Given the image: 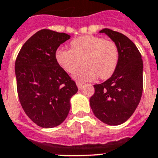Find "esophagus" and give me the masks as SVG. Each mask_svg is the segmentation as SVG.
<instances>
[{
    "label": "esophagus",
    "instance_id": "esophagus-1",
    "mask_svg": "<svg viewBox=\"0 0 158 158\" xmlns=\"http://www.w3.org/2000/svg\"><path fill=\"white\" fill-rule=\"evenodd\" d=\"M76 84H77V87H78V89H80L83 87V83L81 82H76Z\"/></svg>",
    "mask_w": 158,
    "mask_h": 158
}]
</instances>
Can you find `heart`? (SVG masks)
I'll list each match as a JSON object with an SVG mask.
<instances>
[{
	"instance_id": "heart-1",
	"label": "heart",
	"mask_w": 158,
	"mask_h": 158,
	"mask_svg": "<svg viewBox=\"0 0 158 158\" xmlns=\"http://www.w3.org/2000/svg\"><path fill=\"white\" fill-rule=\"evenodd\" d=\"M119 48L112 40L94 35L81 36L70 42V50L60 48L56 52L57 63L80 81H91L98 76L106 79L115 72L119 62Z\"/></svg>"
}]
</instances>
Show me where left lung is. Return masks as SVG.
<instances>
[{"mask_svg":"<svg viewBox=\"0 0 158 158\" xmlns=\"http://www.w3.org/2000/svg\"><path fill=\"white\" fill-rule=\"evenodd\" d=\"M119 48V62L114 74L105 82L95 84L90 106L98 119L105 124L118 125L135 112L143 94V60L139 51L122 33L104 28Z\"/></svg>","mask_w":158,"mask_h":158,"instance_id":"8db88e82","label":"left lung"}]
</instances>
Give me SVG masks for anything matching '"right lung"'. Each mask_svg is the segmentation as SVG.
<instances>
[{
  "label": "right lung",
  "mask_w": 158,
  "mask_h": 158,
  "mask_svg": "<svg viewBox=\"0 0 158 158\" xmlns=\"http://www.w3.org/2000/svg\"><path fill=\"white\" fill-rule=\"evenodd\" d=\"M70 36L42 29L26 41L15 60L17 93L22 108L36 125L53 128L61 124L78 91L75 82L56 59V52Z\"/></svg>",
  "instance_id": "1"
}]
</instances>
